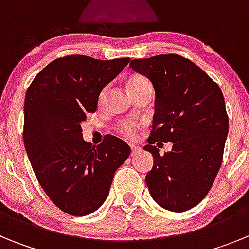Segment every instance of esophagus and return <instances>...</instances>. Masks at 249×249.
<instances>
[{
  "instance_id": "obj_1",
  "label": "esophagus",
  "mask_w": 249,
  "mask_h": 249,
  "mask_svg": "<svg viewBox=\"0 0 249 249\" xmlns=\"http://www.w3.org/2000/svg\"><path fill=\"white\" fill-rule=\"evenodd\" d=\"M131 151H132V156H135L141 151V147L135 146V144H131Z\"/></svg>"
}]
</instances>
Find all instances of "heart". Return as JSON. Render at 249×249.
I'll return each instance as SVG.
<instances>
[{
    "label": "heart",
    "mask_w": 249,
    "mask_h": 249,
    "mask_svg": "<svg viewBox=\"0 0 249 249\" xmlns=\"http://www.w3.org/2000/svg\"><path fill=\"white\" fill-rule=\"evenodd\" d=\"M144 85H151L148 82L147 78L142 76H133L131 77L127 82V89H128L129 92L135 91V89H140L142 86ZM103 96H105V92H101L100 94V102L103 100ZM118 131L122 136L127 138H135L137 136V132H138V124L135 122H122L118 126Z\"/></svg>",
    "instance_id": "obj_1"
}]
</instances>
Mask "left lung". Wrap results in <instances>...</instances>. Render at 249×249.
<instances>
[{
    "instance_id": "obj_1",
    "label": "left lung",
    "mask_w": 249,
    "mask_h": 249,
    "mask_svg": "<svg viewBox=\"0 0 249 249\" xmlns=\"http://www.w3.org/2000/svg\"><path fill=\"white\" fill-rule=\"evenodd\" d=\"M129 67L155 87L153 129L144 149L153 156L146 183L164 210L184 212L211 190L222 164L228 116L218 85L197 65L178 56L132 59ZM172 142L163 156L153 144Z\"/></svg>"
}]
</instances>
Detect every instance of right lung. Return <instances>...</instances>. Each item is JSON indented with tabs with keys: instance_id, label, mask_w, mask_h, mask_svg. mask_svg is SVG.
<instances>
[{
	"instance_id": "1",
	"label": "right lung",
	"mask_w": 249,
	"mask_h": 249,
	"mask_svg": "<svg viewBox=\"0 0 249 249\" xmlns=\"http://www.w3.org/2000/svg\"><path fill=\"white\" fill-rule=\"evenodd\" d=\"M129 62L73 54L39 72L26 92L23 142L48 198L71 215H87L106 201L128 144L106 136L97 147L83 140L81 123L97 109L100 93Z\"/></svg>"
}]
</instances>
